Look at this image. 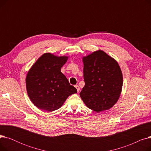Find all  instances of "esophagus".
I'll use <instances>...</instances> for the list:
<instances>
[{"label":"esophagus","mask_w":151,"mask_h":151,"mask_svg":"<svg viewBox=\"0 0 151 151\" xmlns=\"http://www.w3.org/2000/svg\"><path fill=\"white\" fill-rule=\"evenodd\" d=\"M75 88H76V89H77V91H78V92H80V86H78V85H76L75 86Z\"/></svg>","instance_id":"34e87169"}]
</instances>
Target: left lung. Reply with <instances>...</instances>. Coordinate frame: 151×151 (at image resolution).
<instances>
[{
  "label": "left lung",
  "instance_id": "8db88e82",
  "mask_svg": "<svg viewBox=\"0 0 151 151\" xmlns=\"http://www.w3.org/2000/svg\"><path fill=\"white\" fill-rule=\"evenodd\" d=\"M85 85L80 97L85 105L96 112L113 107L121 93L123 77L116 60L101 50L83 58Z\"/></svg>",
  "mask_w": 151,
  "mask_h": 151
}]
</instances>
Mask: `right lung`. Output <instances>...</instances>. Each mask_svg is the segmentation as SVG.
I'll use <instances>...</instances> for the list:
<instances>
[{
    "instance_id": "obj_1",
    "label": "right lung",
    "mask_w": 151,
    "mask_h": 151,
    "mask_svg": "<svg viewBox=\"0 0 151 151\" xmlns=\"http://www.w3.org/2000/svg\"><path fill=\"white\" fill-rule=\"evenodd\" d=\"M67 59V56L45 53L28 71L26 79L27 94L37 108L53 111L60 108L69 96L77 92L60 71Z\"/></svg>"
}]
</instances>
